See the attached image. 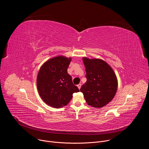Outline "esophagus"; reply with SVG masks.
<instances>
[{"instance_id": "obj_1", "label": "esophagus", "mask_w": 149, "mask_h": 149, "mask_svg": "<svg viewBox=\"0 0 149 149\" xmlns=\"http://www.w3.org/2000/svg\"><path fill=\"white\" fill-rule=\"evenodd\" d=\"M77 87H78V89L80 90V88H81V84H79L78 85H77Z\"/></svg>"}]
</instances>
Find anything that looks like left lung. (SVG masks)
<instances>
[{
	"label": "left lung",
	"mask_w": 149,
	"mask_h": 149,
	"mask_svg": "<svg viewBox=\"0 0 149 149\" xmlns=\"http://www.w3.org/2000/svg\"><path fill=\"white\" fill-rule=\"evenodd\" d=\"M87 82L81 87L87 103L95 108H101L109 103L117 90L116 75L108 63L100 59L84 57Z\"/></svg>",
	"instance_id": "1"
}]
</instances>
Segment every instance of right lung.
Wrapping results in <instances>:
<instances>
[{
    "instance_id": "obj_1",
    "label": "right lung",
    "mask_w": 149,
    "mask_h": 149,
    "mask_svg": "<svg viewBox=\"0 0 149 149\" xmlns=\"http://www.w3.org/2000/svg\"><path fill=\"white\" fill-rule=\"evenodd\" d=\"M71 58L63 56L52 58L42 65L37 76V88L43 101L58 109L67 105L74 93L79 92L73 84L67 69Z\"/></svg>"
}]
</instances>
